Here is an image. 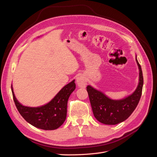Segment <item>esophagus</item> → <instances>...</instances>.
I'll use <instances>...</instances> for the list:
<instances>
[{
	"label": "esophagus",
	"instance_id": "1",
	"mask_svg": "<svg viewBox=\"0 0 157 157\" xmlns=\"http://www.w3.org/2000/svg\"><path fill=\"white\" fill-rule=\"evenodd\" d=\"M77 85L80 87V88H84L86 86V80H85L84 78L82 76H80V77H77Z\"/></svg>",
	"mask_w": 157,
	"mask_h": 157
}]
</instances>
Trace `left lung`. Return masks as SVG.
Segmentation results:
<instances>
[{
  "label": "left lung",
  "instance_id": "8db88e82",
  "mask_svg": "<svg viewBox=\"0 0 157 157\" xmlns=\"http://www.w3.org/2000/svg\"><path fill=\"white\" fill-rule=\"evenodd\" d=\"M140 69L139 84L134 92L120 100H113L91 86L86 87L94 115L103 124L115 125L126 120L134 112L142 94L144 77L141 65L136 58Z\"/></svg>",
  "mask_w": 157,
  "mask_h": 157
}]
</instances>
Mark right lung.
I'll use <instances>...</instances> for the list:
<instances>
[{
  "label": "right lung",
  "mask_w": 157,
  "mask_h": 157,
  "mask_svg": "<svg viewBox=\"0 0 157 157\" xmlns=\"http://www.w3.org/2000/svg\"><path fill=\"white\" fill-rule=\"evenodd\" d=\"M75 88L74 80L65 85L46 105L29 107L19 103L11 86L13 101L20 115L33 126L45 130H56L63 124L67 117L68 99Z\"/></svg>",
  "instance_id": "right-lung-1"
}]
</instances>
